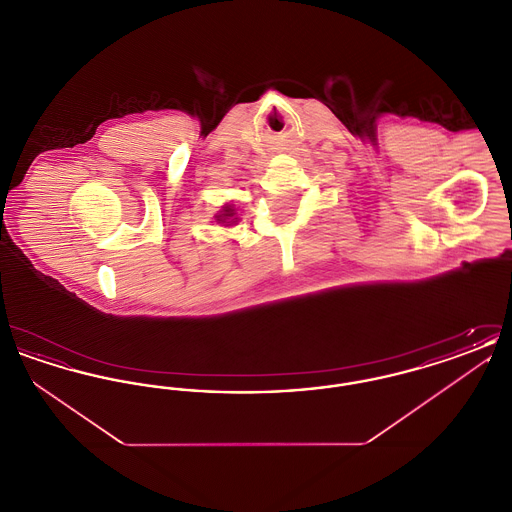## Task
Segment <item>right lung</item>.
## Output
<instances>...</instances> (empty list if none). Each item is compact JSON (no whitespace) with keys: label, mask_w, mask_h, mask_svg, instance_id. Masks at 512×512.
Masks as SVG:
<instances>
[{"label":"right lung","mask_w":512,"mask_h":512,"mask_svg":"<svg viewBox=\"0 0 512 512\" xmlns=\"http://www.w3.org/2000/svg\"><path fill=\"white\" fill-rule=\"evenodd\" d=\"M232 217H234V213H232V209H230V207H226V209H224V213L219 215V219L222 220V222L226 219H232Z\"/></svg>","instance_id":"add662e5"}]
</instances>
